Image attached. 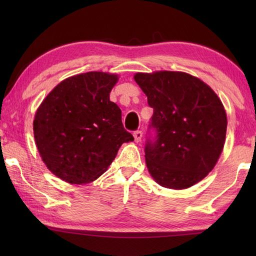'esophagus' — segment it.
<instances>
[{
    "instance_id": "1",
    "label": "esophagus",
    "mask_w": 256,
    "mask_h": 256,
    "mask_svg": "<svg viewBox=\"0 0 256 256\" xmlns=\"http://www.w3.org/2000/svg\"><path fill=\"white\" fill-rule=\"evenodd\" d=\"M133 136H134L135 142L138 143V142H140V140H142L143 132H142V131H135V132L133 133Z\"/></svg>"
}]
</instances>
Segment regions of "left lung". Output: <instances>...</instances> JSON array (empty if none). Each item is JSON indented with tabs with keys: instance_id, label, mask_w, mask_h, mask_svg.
<instances>
[{
	"instance_id": "8db88e82",
	"label": "left lung",
	"mask_w": 256,
	"mask_h": 256,
	"mask_svg": "<svg viewBox=\"0 0 256 256\" xmlns=\"http://www.w3.org/2000/svg\"><path fill=\"white\" fill-rule=\"evenodd\" d=\"M134 80L154 108L157 140L145 148L148 172L162 187L187 189L214 170L224 150L228 118L220 98L182 72H136Z\"/></svg>"
}]
</instances>
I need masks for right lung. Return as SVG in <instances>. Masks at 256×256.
I'll use <instances>...</instances> for the list:
<instances>
[{"label": "right lung", "mask_w": 256, "mask_h": 256, "mask_svg": "<svg viewBox=\"0 0 256 256\" xmlns=\"http://www.w3.org/2000/svg\"><path fill=\"white\" fill-rule=\"evenodd\" d=\"M118 76L89 72L72 76L47 94L35 113L36 148L46 167L74 184L94 182L116 158L123 143L122 112L110 101Z\"/></svg>", "instance_id": "add662e5"}]
</instances>
